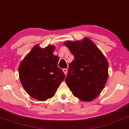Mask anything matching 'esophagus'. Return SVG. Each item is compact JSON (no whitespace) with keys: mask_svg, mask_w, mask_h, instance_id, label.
<instances>
[{"mask_svg":"<svg viewBox=\"0 0 129 129\" xmlns=\"http://www.w3.org/2000/svg\"><path fill=\"white\" fill-rule=\"evenodd\" d=\"M62 71H63V72H64V74H65V75H66L67 74V69H66V68H65V69H63Z\"/></svg>","mask_w":129,"mask_h":129,"instance_id":"34e87169","label":"esophagus"}]
</instances>
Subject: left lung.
<instances>
[{"label":"left lung","mask_w":129,"mask_h":129,"mask_svg":"<svg viewBox=\"0 0 129 129\" xmlns=\"http://www.w3.org/2000/svg\"><path fill=\"white\" fill-rule=\"evenodd\" d=\"M74 55L65 82L75 97L91 101L100 94L108 77V62L89 38L64 43Z\"/></svg>","instance_id":"obj_1"}]
</instances>
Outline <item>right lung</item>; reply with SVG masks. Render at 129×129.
Wrapping results in <instances>:
<instances>
[{"label":"right lung","instance_id":"1","mask_svg":"<svg viewBox=\"0 0 129 129\" xmlns=\"http://www.w3.org/2000/svg\"><path fill=\"white\" fill-rule=\"evenodd\" d=\"M55 46L42 49L35 46L18 68L19 77L24 89L30 97L45 101L55 95L65 75L58 67L59 58L53 54Z\"/></svg>","mask_w":129,"mask_h":129}]
</instances>
